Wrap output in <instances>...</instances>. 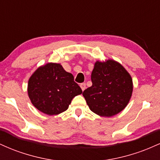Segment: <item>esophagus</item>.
<instances>
[{
    "label": "esophagus",
    "instance_id": "esophagus-1",
    "mask_svg": "<svg viewBox=\"0 0 160 160\" xmlns=\"http://www.w3.org/2000/svg\"><path fill=\"white\" fill-rule=\"evenodd\" d=\"M80 88H81V89L82 91L85 90V89H86V83H85V82H82V83H80Z\"/></svg>",
    "mask_w": 160,
    "mask_h": 160
}]
</instances>
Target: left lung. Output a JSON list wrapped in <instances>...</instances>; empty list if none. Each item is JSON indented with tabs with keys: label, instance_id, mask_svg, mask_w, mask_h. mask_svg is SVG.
Instances as JSON below:
<instances>
[{
	"label": "left lung",
	"instance_id": "obj_1",
	"mask_svg": "<svg viewBox=\"0 0 160 160\" xmlns=\"http://www.w3.org/2000/svg\"><path fill=\"white\" fill-rule=\"evenodd\" d=\"M92 85L82 92L92 112L102 117H112L126 107L132 93L131 76L113 60L96 62L91 74Z\"/></svg>",
	"mask_w": 160,
	"mask_h": 160
}]
</instances>
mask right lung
Returning a JSON list of instances; mask_svg holds the SVG:
<instances>
[{
  "mask_svg": "<svg viewBox=\"0 0 160 160\" xmlns=\"http://www.w3.org/2000/svg\"><path fill=\"white\" fill-rule=\"evenodd\" d=\"M82 92L60 64L48 63L36 70L28 80V93L31 102L40 111L56 115L68 108L71 100Z\"/></svg>",
  "mask_w": 160,
  "mask_h": 160,
  "instance_id": "1",
  "label": "right lung"
}]
</instances>
